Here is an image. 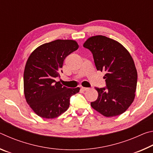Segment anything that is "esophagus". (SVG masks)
<instances>
[{"instance_id": "1", "label": "esophagus", "mask_w": 153, "mask_h": 153, "mask_svg": "<svg viewBox=\"0 0 153 153\" xmlns=\"http://www.w3.org/2000/svg\"><path fill=\"white\" fill-rule=\"evenodd\" d=\"M82 90H84V91H86V90H88L89 89V88H86V87H82L81 88Z\"/></svg>"}]
</instances>
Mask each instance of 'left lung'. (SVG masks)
<instances>
[{
  "mask_svg": "<svg viewBox=\"0 0 153 153\" xmlns=\"http://www.w3.org/2000/svg\"><path fill=\"white\" fill-rule=\"evenodd\" d=\"M83 46L91 51L97 70L106 72L107 86L95 88L98 97L92 107L107 117L121 115L135 98L138 75L132 57L120 42L104 36H92Z\"/></svg>",
  "mask_w": 153,
  "mask_h": 153,
  "instance_id": "1",
  "label": "left lung"
}]
</instances>
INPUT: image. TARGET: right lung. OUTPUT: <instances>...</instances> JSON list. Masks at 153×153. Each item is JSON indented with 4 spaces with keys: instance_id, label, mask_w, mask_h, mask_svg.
<instances>
[{
    "instance_id": "right-lung-1",
    "label": "right lung",
    "mask_w": 153,
    "mask_h": 153,
    "mask_svg": "<svg viewBox=\"0 0 153 153\" xmlns=\"http://www.w3.org/2000/svg\"><path fill=\"white\" fill-rule=\"evenodd\" d=\"M76 41L56 40L38 46L28 58L24 74L25 100L38 116L59 117L68 109L72 95L79 87L68 88L55 78L60 77L65 59L78 48Z\"/></svg>"
}]
</instances>
